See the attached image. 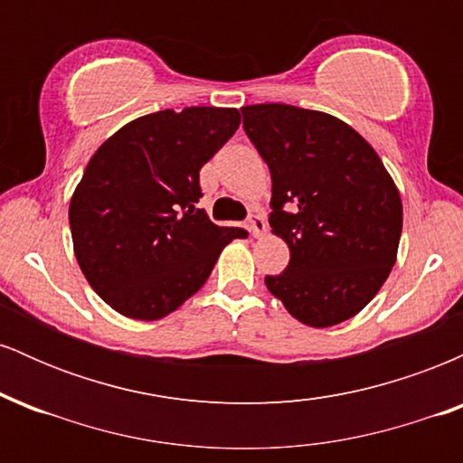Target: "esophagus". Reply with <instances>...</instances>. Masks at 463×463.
I'll return each instance as SVG.
<instances>
[{
  "label": "esophagus",
  "instance_id": "esophagus-1",
  "mask_svg": "<svg viewBox=\"0 0 463 463\" xmlns=\"http://www.w3.org/2000/svg\"><path fill=\"white\" fill-rule=\"evenodd\" d=\"M248 231L252 237H261L265 232V220L261 213H252L248 217Z\"/></svg>",
  "mask_w": 463,
  "mask_h": 463
}]
</instances>
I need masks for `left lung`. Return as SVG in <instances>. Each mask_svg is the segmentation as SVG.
<instances>
[{
  "instance_id": "8db88e82",
  "label": "left lung",
  "mask_w": 463,
  "mask_h": 463,
  "mask_svg": "<svg viewBox=\"0 0 463 463\" xmlns=\"http://www.w3.org/2000/svg\"><path fill=\"white\" fill-rule=\"evenodd\" d=\"M243 130L272 174L269 226L289 265L265 285L296 320L324 328L364 309L396 263L402 204L379 154L337 117L243 106Z\"/></svg>"
}]
</instances>
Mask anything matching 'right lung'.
<instances>
[{
  "label": "right lung",
  "mask_w": 463,
  "mask_h": 463,
  "mask_svg": "<svg viewBox=\"0 0 463 463\" xmlns=\"http://www.w3.org/2000/svg\"><path fill=\"white\" fill-rule=\"evenodd\" d=\"M237 109L158 110L117 130L89 161L69 204L73 250L106 305L158 320L204 285L243 228L217 226L200 169L239 128Z\"/></svg>",
  "instance_id": "add662e5"
}]
</instances>
